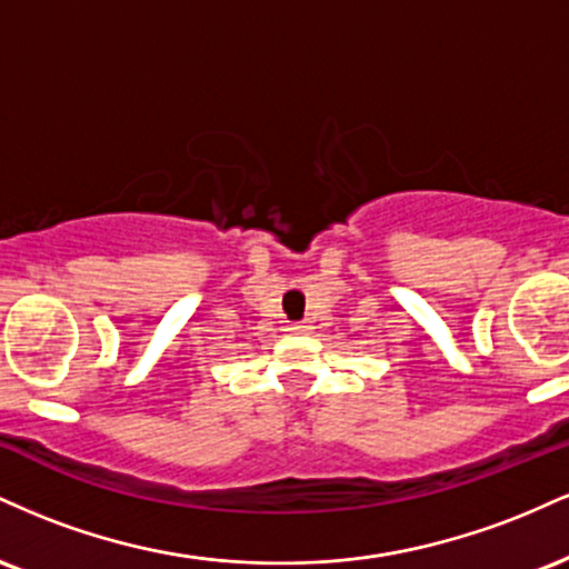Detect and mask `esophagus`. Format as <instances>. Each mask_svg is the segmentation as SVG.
Here are the masks:
<instances>
[{"instance_id":"34e87169","label":"esophagus","mask_w":569,"mask_h":569,"mask_svg":"<svg viewBox=\"0 0 569 569\" xmlns=\"http://www.w3.org/2000/svg\"><path fill=\"white\" fill-rule=\"evenodd\" d=\"M310 329V323L307 321H297V323H289V331L291 335H305V331Z\"/></svg>"}]
</instances>
